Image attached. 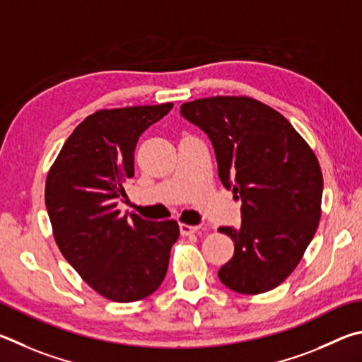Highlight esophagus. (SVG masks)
<instances>
[{
  "label": "esophagus",
  "mask_w": 362,
  "mask_h": 362,
  "mask_svg": "<svg viewBox=\"0 0 362 362\" xmlns=\"http://www.w3.org/2000/svg\"><path fill=\"white\" fill-rule=\"evenodd\" d=\"M180 230H181V235H192V233L200 232V226H189V224L181 223Z\"/></svg>",
  "instance_id": "obj_1"
}]
</instances>
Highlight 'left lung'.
<instances>
[{"mask_svg":"<svg viewBox=\"0 0 362 362\" xmlns=\"http://www.w3.org/2000/svg\"><path fill=\"white\" fill-rule=\"evenodd\" d=\"M181 114L210 136L221 182L242 199V226L218 229L235 246L219 280L240 294L267 293L293 274L318 229V157L283 114L256 98H199Z\"/></svg>","mask_w":362,"mask_h":362,"instance_id":"obj_1","label":"left lung"}]
</instances>
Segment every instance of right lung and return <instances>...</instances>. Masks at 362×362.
I'll use <instances>...</instances> for the list:
<instances>
[{
    "label": "right lung",
    "instance_id": "add662e5",
    "mask_svg": "<svg viewBox=\"0 0 362 362\" xmlns=\"http://www.w3.org/2000/svg\"><path fill=\"white\" fill-rule=\"evenodd\" d=\"M173 103L98 110L76 127L46 177L55 243L82 280L114 302L154 293L167 275L176 221L120 214L116 202L135 175L138 138Z\"/></svg>",
    "mask_w": 362,
    "mask_h": 362
}]
</instances>
